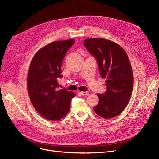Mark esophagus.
<instances>
[{
  "instance_id": "obj_1",
  "label": "esophagus",
  "mask_w": 159,
  "mask_h": 159,
  "mask_svg": "<svg viewBox=\"0 0 159 159\" xmlns=\"http://www.w3.org/2000/svg\"><path fill=\"white\" fill-rule=\"evenodd\" d=\"M80 94L83 96H87L89 94L88 91H80Z\"/></svg>"
}]
</instances>
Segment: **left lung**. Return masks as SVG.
<instances>
[{"label":"left lung","mask_w":159,"mask_h":159,"mask_svg":"<svg viewBox=\"0 0 159 159\" xmlns=\"http://www.w3.org/2000/svg\"><path fill=\"white\" fill-rule=\"evenodd\" d=\"M84 44L97 60L101 77L106 79V90L102 95L97 94L99 101L94 111L104 119L115 117L126 108L133 90L128 55L119 45L105 39H88Z\"/></svg>","instance_id":"1"}]
</instances>
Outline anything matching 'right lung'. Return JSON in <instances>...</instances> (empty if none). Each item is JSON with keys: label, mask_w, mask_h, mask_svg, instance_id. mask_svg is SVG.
Here are the masks:
<instances>
[{"label": "right lung", "mask_w": 159, "mask_h": 159, "mask_svg": "<svg viewBox=\"0 0 159 159\" xmlns=\"http://www.w3.org/2000/svg\"><path fill=\"white\" fill-rule=\"evenodd\" d=\"M75 40L56 41L41 48L33 57L28 74V91L31 102L44 118L58 120L70 111L75 94L59 89L64 58Z\"/></svg>", "instance_id": "obj_1"}]
</instances>
